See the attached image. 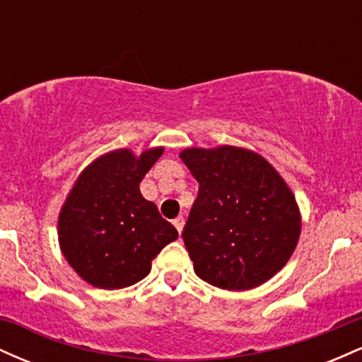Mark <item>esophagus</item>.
I'll return each instance as SVG.
<instances>
[{
	"label": "esophagus",
	"instance_id": "34e87169",
	"mask_svg": "<svg viewBox=\"0 0 362 362\" xmlns=\"http://www.w3.org/2000/svg\"><path fill=\"white\" fill-rule=\"evenodd\" d=\"M173 226L177 228L178 233H182V230H184V218H182V216H178V218L173 219Z\"/></svg>",
	"mask_w": 362,
	"mask_h": 362
}]
</instances>
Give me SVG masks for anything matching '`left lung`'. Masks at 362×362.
Segmentation results:
<instances>
[{
	"instance_id": "left-lung-1",
	"label": "left lung",
	"mask_w": 362,
	"mask_h": 362,
	"mask_svg": "<svg viewBox=\"0 0 362 362\" xmlns=\"http://www.w3.org/2000/svg\"><path fill=\"white\" fill-rule=\"evenodd\" d=\"M180 158L199 182L182 233L195 274L228 291L271 279L293 255L301 233L288 184L250 149L189 148Z\"/></svg>"
}]
</instances>
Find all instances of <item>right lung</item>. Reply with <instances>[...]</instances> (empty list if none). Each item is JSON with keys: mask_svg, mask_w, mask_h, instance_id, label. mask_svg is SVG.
<instances>
[{"mask_svg": "<svg viewBox=\"0 0 362 362\" xmlns=\"http://www.w3.org/2000/svg\"><path fill=\"white\" fill-rule=\"evenodd\" d=\"M163 155L115 149L90 163L66 199L57 223L62 255L81 279L100 289L136 284L178 231L141 195L139 184Z\"/></svg>", "mask_w": 362, "mask_h": 362, "instance_id": "1", "label": "right lung"}]
</instances>
